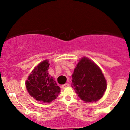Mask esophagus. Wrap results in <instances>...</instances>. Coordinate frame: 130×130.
<instances>
[{
    "label": "esophagus",
    "instance_id": "1",
    "mask_svg": "<svg viewBox=\"0 0 130 130\" xmlns=\"http://www.w3.org/2000/svg\"><path fill=\"white\" fill-rule=\"evenodd\" d=\"M70 86V84H68V83H66V84L62 85V87L63 88V89H64V88H65V87H68V86Z\"/></svg>",
    "mask_w": 130,
    "mask_h": 130
}]
</instances>
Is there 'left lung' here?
Returning a JSON list of instances; mask_svg holds the SVG:
<instances>
[{"label":"left lung","instance_id":"1","mask_svg":"<svg viewBox=\"0 0 130 130\" xmlns=\"http://www.w3.org/2000/svg\"><path fill=\"white\" fill-rule=\"evenodd\" d=\"M71 87L82 100L93 102L103 96L106 89V80L96 64L83 57L72 74Z\"/></svg>","mask_w":130,"mask_h":130}]
</instances>
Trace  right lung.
Returning <instances> with one entry per match:
<instances>
[{
	"label": "right lung",
	"instance_id": "1",
	"mask_svg": "<svg viewBox=\"0 0 130 130\" xmlns=\"http://www.w3.org/2000/svg\"><path fill=\"white\" fill-rule=\"evenodd\" d=\"M50 63L44 60L30 74L26 85L30 95L37 101L50 103L57 97L60 88L48 73Z\"/></svg>",
	"mask_w": 130,
	"mask_h": 130
}]
</instances>
